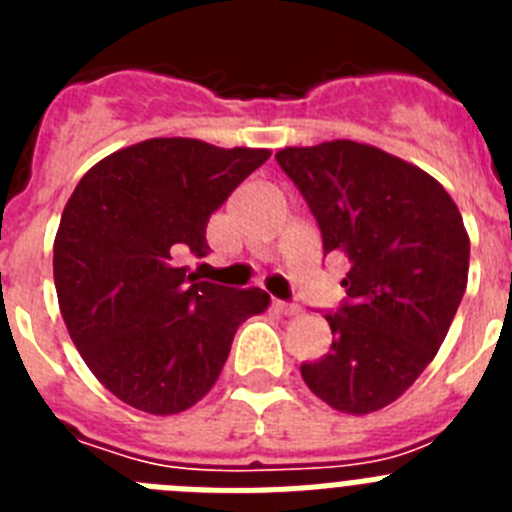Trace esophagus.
Masks as SVG:
<instances>
[{"label":"esophagus","instance_id":"34e87169","mask_svg":"<svg viewBox=\"0 0 512 512\" xmlns=\"http://www.w3.org/2000/svg\"><path fill=\"white\" fill-rule=\"evenodd\" d=\"M274 310L279 312V315H287V318H292V315H300V307L297 305H289V302H274Z\"/></svg>","mask_w":512,"mask_h":512}]
</instances>
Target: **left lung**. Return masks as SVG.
<instances>
[{"mask_svg": "<svg viewBox=\"0 0 512 512\" xmlns=\"http://www.w3.org/2000/svg\"><path fill=\"white\" fill-rule=\"evenodd\" d=\"M346 259L348 302L325 315L328 356L302 379L330 408L369 415L405 395L441 348L469 274V233L449 192L420 166L356 140L277 153Z\"/></svg>", "mask_w": 512, "mask_h": 512, "instance_id": "1", "label": "left lung"}]
</instances>
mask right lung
<instances>
[{
	"label": "right lung",
	"instance_id": "1",
	"mask_svg": "<svg viewBox=\"0 0 512 512\" xmlns=\"http://www.w3.org/2000/svg\"><path fill=\"white\" fill-rule=\"evenodd\" d=\"M269 148L148 138L81 176L53 241L58 307L94 377L125 405L176 415L223 372L235 330L269 307L259 287L200 282L179 264L207 256L205 230Z\"/></svg>",
	"mask_w": 512,
	"mask_h": 512
}]
</instances>
